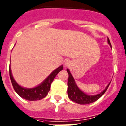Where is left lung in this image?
Instances as JSON below:
<instances>
[{
	"mask_svg": "<svg viewBox=\"0 0 126 126\" xmlns=\"http://www.w3.org/2000/svg\"><path fill=\"white\" fill-rule=\"evenodd\" d=\"M108 43L111 46L110 40L108 38ZM112 47V46H111ZM67 72L68 73V97L70 100L74 101L75 103H78L79 105H87L92 103L94 101H96L98 98L103 96L104 93L106 92L107 89L109 87V83L107 87H106L105 90L103 92H101L100 94H96V95H88L82 92L79 89L78 87V86L75 83L74 78L72 77V74H70L69 70H67Z\"/></svg>",
	"mask_w": 126,
	"mask_h": 126,
	"instance_id": "left-lung-1",
	"label": "left lung"
}]
</instances>
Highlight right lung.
I'll list each match as a JSON object with an SVG mask.
<instances>
[{
    "instance_id": "obj_1",
    "label": "right lung",
    "mask_w": 126,
    "mask_h": 126,
    "mask_svg": "<svg viewBox=\"0 0 126 126\" xmlns=\"http://www.w3.org/2000/svg\"><path fill=\"white\" fill-rule=\"evenodd\" d=\"M62 70H63V66L58 67L57 69L54 70L50 74L49 76L41 84L35 88L32 89H26L19 86V85L16 82V81L14 79L13 77L12 76L10 68L9 69L10 78L14 90L21 97L28 100H37L45 98L47 95L48 92L50 91L51 83L54 80V78L56 77L58 72Z\"/></svg>"
}]
</instances>
